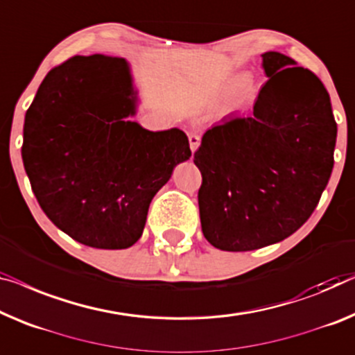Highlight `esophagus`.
<instances>
[{"mask_svg": "<svg viewBox=\"0 0 355 355\" xmlns=\"http://www.w3.org/2000/svg\"><path fill=\"white\" fill-rule=\"evenodd\" d=\"M200 145V137L196 135V134H191L189 135V146H191V151L194 153L196 150H198Z\"/></svg>", "mask_w": 355, "mask_h": 355, "instance_id": "34e87169", "label": "esophagus"}]
</instances>
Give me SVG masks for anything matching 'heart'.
Segmentation results:
<instances>
[{"instance_id": "1", "label": "heart", "mask_w": 355, "mask_h": 355, "mask_svg": "<svg viewBox=\"0 0 355 355\" xmlns=\"http://www.w3.org/2000/svg\"><path fill=\"white\" fill-rule=\"evenodd\" d=\"M248 81H250V78H248L247 75H236L232 76L228 83H226L225 86V94L226 95H236L239 94L241 91H244L247 95L252 94L255 89H253V84L250 83L248 84Z\"/></svg>"}]
</instances>
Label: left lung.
Wrapping results in <instances>:
<instances>
[{
	"label": "left lung",
	"mask_w": 355,
	"mask_h": 355,
	"mask_svg": "<svg viewBox=\"0 0 355 355\" xmlns=\"http://www.w3.org/2000/svg\"><path fill=\"white\" fill-rule=\"evenodd\" d=\"M261 57L269 79L253 113L211 125L194 153L202 232L226 252L292 236L317 207L333 168L338 129L324 84L280 52Z\"/></svg>",
	"instance_id": "left-lung-1"
}]
</instances>
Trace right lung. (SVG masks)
<instances>
[{"label":"right lung","mask_w":355,"mask_h":355,"mask_svg":"<svg viewBox=\"0 0 355 355\" xmlns=\"http://www.w3.org/2000/svg\"><path fill=\"white\" fill-rule=\"evenodd\" d=\"M137 105L127 60L76 55L47 73L26 110L31 189L47 218L84 245H134L153 198L191 156L183 130L129 121Z\"/></svg>","instance_id":"right-lung-1"}]
</instances>
